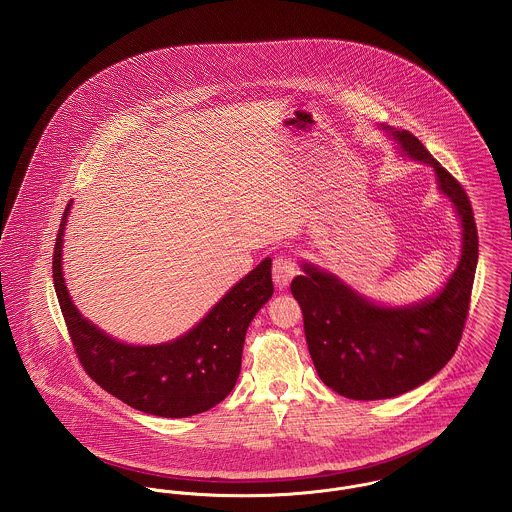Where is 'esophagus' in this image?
Segmentation results:
<instances>
[{"instance_id":"34e87169","label":"esophagus","mask_w":512,"mask_h":512,"mask_svg":"<svg viewBox=\"0 0 512 512\" xmlns=\"http://www.w3.org/2000/svg\"><path fill=\"white\" fill-rule=\"evenodd\" d=\"M298 274V267L290 255H278L272 263V280L276 288L284 290L292 282V278Z\"/></svg>"}]
</instances>
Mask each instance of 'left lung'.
<instances>
[{
  "label": "left lung",
  "mask_w": 512,
  "mask_h": 512,
  "mask_svg": "<svg viewBox=\"0 0 512 512\" xmlns=\"http://www.w3.org/2000/svg\"><path fill=\"white\" fill-rule=\"evenodd\" d=\"M396 149L433 168L439 193L452 203L462 228L456 269L423 300L387 305L369 300L336 274L301 263L292 294L303 311L305 340L321 381L352 400H385L412 391L451 360L468 315L478 265V230L462 185L406 129L379 125Z\"/></svg>",
  "instance_id": "left-lung-1"
}]
</instances>
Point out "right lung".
Wrapping results in <instances>:
<instances>
[{
  "mask_svg": "<svg viewBox=\"0 0 512 512\" xmlns=\"http://www.w3.org/2000/svg\"><path fill=\"white\" fill-rule=\"evenodd\" d=\"M69 201L54 249V286L61 313L85 371L127 406L160 416L189 418L222 402L238 381L245 332L271 300V257L236 282L187 332L162 344H127L92 325L71 300L63 278V236Z\"/></svg>",
  "mask_w": 512,
  "mask_h": 512,
  "instance_id": "add662e5",
  "label": "right lung"
}]
</instances>
